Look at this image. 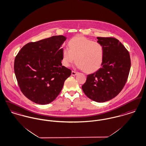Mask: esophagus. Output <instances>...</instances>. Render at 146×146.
<instances>
[{"instance_id":"34e87169","label":"esophagus","mask_w":146,"mask_h":146,"mask_svg":"<svg viewBox=\"0 0 146 146\" xmlns=\"http://www.w3.org/2000/svg\"><path fill=\"white\" fill-rule=\"evenodd\" d=\"M77 74H78V72H76V71H72V72H71L72 75H73V76H75Z\"/></svg>"}]
</instances>
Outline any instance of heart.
<instances>
[{"label": "heart", "instance_id": "obj_1", "mask_svg": "<svg viewBox=\"0 0 146 146\" xmlns=\"http://www.w3.org/2000/svg\"><path fill=\"white\" fill-rule=\"evenodd\" d=\"M69 48L62 50V64L68 67L75 60L76 66L86 73L98 71L103 64L104 56L103 46L83 36L70 40Z\"/></svg>", "mask_w": 146, "mask_h": 146}]
</instances>
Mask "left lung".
<instances>
[{
	"label": "left lung",
	"instance_id": "1",
	"mask_svg": "<svg viewBox=\"0 0 146 146\" xmlns=\"http://www.w3.org/2000/svg\"><path fill=\"white\" fill-rule=\"evenodd\" d=\"M104 49L102 67L88 75L82 86L85 94L96 102L103 103L115 97L127 81L131 62L128 51L113 37H97Z\"/></svg>",
	"mask_w": 146,
	"mask_h": 146
}]
</instances>
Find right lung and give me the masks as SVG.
<instances>
[{"label": "right lung", "instance_id": "1", "mask_svg": "<svg viewBox=\"0 0 146 146\" xmlns=\"http://www.w3.org/2000/svg\"><path fill=\"white\" fill-rule=\"evenodd\" d=\"M66 40L60 35L29 42L15 56L14 70L19 88L36 104L53 102L71 74V70L61 63V46Z\"/></svg>", "mask_w": 146, "mask_h": 146}]
</instances>
